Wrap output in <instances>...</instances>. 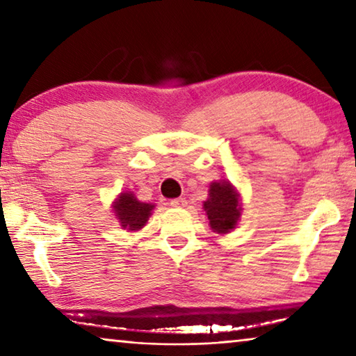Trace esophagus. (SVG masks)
<instances>
[{"mask_svg": "<svg viewBox=\"0 0 356 356\" xmlns=\"http://www.w3.org/2000/svg\"><path fill=\"white\" fill-rule=\"evenodd\" d=\"M172 207H185L186 206V200L185 197H174V200L170 201Z\"/></svg>", "mask_w": 356, "mask_h": 356, "instance_id": "esophagus-1", "label": "esophagus"}]
</instances>
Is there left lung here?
<instances>
[{
    "label": "left lung",
    "mask_w": 356,
    "mask_h": 356,
    "mask_svg": "<svg viewBox=\"0 0 356 356\" xmlns=\"http://www.w3.org/2000/svg\"><path fill=\"white\" fill-rule=\"evenodd\" d=\"M210 227L218 234H226L237 226L240 216L238 195L229 182H213L210 185L209 200L204 202Z\"/></svg>",
    "instance_id": "obj_1"
}]
</instances>
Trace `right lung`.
<instances>
[{"mask_svg":"<svg viewBox=\"0 0 356 356\" xmlns=\"http://www.w3.org/2000/svg\"><path fill=\"white\" fill-rule=\"evenodd\" d=\"M152 209V204L140 202L131 193H120L119 200L114 202V213L122 227H127L130 231H138L146 225Z\"/></svg>","mask_w":356,"mask_h":356,"instance_id":"1","label":"right lung"}]
</instances>
